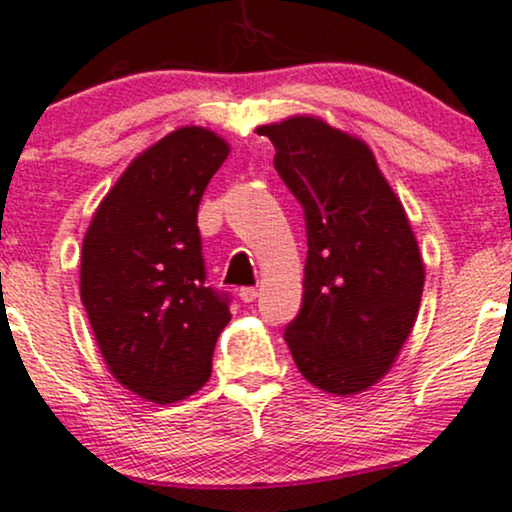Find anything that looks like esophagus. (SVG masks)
<instances>
[{"instance_id":"obj_1","label":"esophagus","mask_w":512,"mask_h":512,"mask_svg":"<svg viewBox=\"0 0 512 512\" xmlns=\"http://www.w3.org/2000/svg\"><path fill=\"white\" fill-rule=\"evenodd\" d=\"M256 297H258L256 287H242V290H239V299H242V302H254Z\"/></svg>"}]
</instances>
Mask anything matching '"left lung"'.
Segmentation results:
<instances>
[{
	"instance_id": "obj_1",
	"label": "left lung",
	"mask_w": 512,
	"mask_h": 512,
	"mask_svg": "<svg viewBox=\"0 0 512 512\" xmlns=\"http://www.w3.org/2000/svg\"><path fill=\"white\" fill-rule=\"evenodd\" d=\"M256 131L304 208V297L287 347L306 381L354 395L388 374L417 321L424 261L410 220L359 138L316 117Z\"/></svg>"
}]
</instances>
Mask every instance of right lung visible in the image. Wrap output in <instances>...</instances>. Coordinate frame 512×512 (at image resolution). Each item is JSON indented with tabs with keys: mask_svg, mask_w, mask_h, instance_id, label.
Segmentation results:
<instances>
[{
	"mask_svg": "<svg viewBox=\"0 0 512 512\" xmlns=\"http://www.w3.org/2000/svg\"><path fill=\"white\" fill-rule=\"evenodd\" d=\"M230 146L184 126L143 150L102 198L81 251V302L122 386L167 405L210 378L230 297L206 282L198 203Z\"/></svg>",
	"mask_w": 512,
	"mask_h": 512,
	"instance_id": "obj_1",
	"label": "right lung"
}]
</instances>
